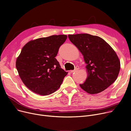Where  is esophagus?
I'll return each mask as SVG.
<instances>
[{
	"mask_svg": "<svg viewBox=\"0 0 131 131\" xmlns=\"http://www.w3.org/2000/svg\"><path fill=\"white\" fill-rule=\"evenodd\" d=\"M78 69H79V67H78V66H76V68H75L74 70L70 71V72H71V73H74V72H76L77 70H78Z\"/></svg>",
	"mask_w": 131,
	"mask_h": 131,
	"instance_id": "obj_1",
	"label": "esophagus"
}]
</instances>
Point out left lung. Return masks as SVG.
<instances>
[{"mask_svg": "<svg viewBox=\"0 0 131 131\" xmlns=\"http://www.w3.org/2000/svg\"><path fill=\"white\" fill-rule=\"evenodd\" d=\"M83 55L88 75L81 88L90 94L106 90L117 79L120 61L111 46L102 38L88 34L68 35Z\"/></svg>", "mask_w": 131, "mask_h": 131, "instance_id": "obj_1", "label": "left lung"}]
</instances>
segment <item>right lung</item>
<instances>
[{
  "label": "right lung",
  "mask_w": 131,
  "mask_h": 131,
  "mask_svg": "<svg viewBox=\"0 0 131 131\" xmlns=\"http://www.w3.org/2000/svg\"><path fill=\"white\" fill-rule=\"evenodd\" d=\"M65 35L39 38L28 42L17 57L16 66L25 86L45 96L56 92L67 74L55 58Z\"/></svg>",
  "instance_id": "1"
}]
</instances>
